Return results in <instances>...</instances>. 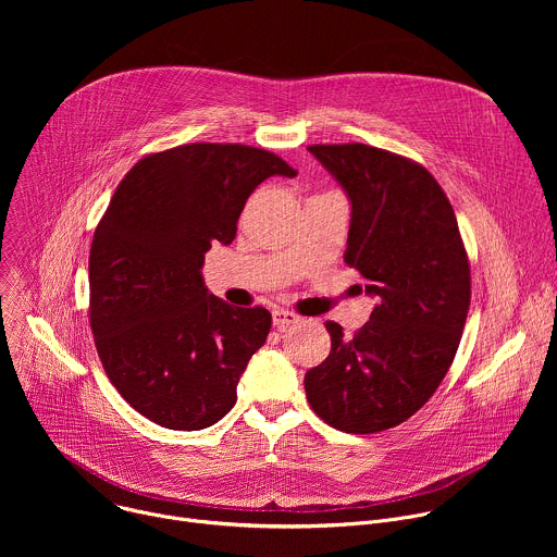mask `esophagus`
Instances as JSON below:
<instances>
[{"label":"esophagus","mask_w":557,"mask_h":557,"mask_svg":"<svg viewBox=\"0 0 557 557\" xmlns=\"http://www.w3.org/2000/svg\"><path fill=\"white\" fill-rule=\"evenodd\" d=\"M299 322V314L290 312V310H284V308H275L273 310V324L277 329H286V326H293Z\"/></svg>","instance_id":"esophagus-1"}]
</instances>
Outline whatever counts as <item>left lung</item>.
<instances>
[{"label":"left lung","mask_w":557,"mask_h":557,"mask_svg":"<svg viewBox=\"0 0 557 557\" xmlns=\"http://www.w3.org/2000/svg\"><path fill=\"white\" fill-rule=\"evenodd\" d=\"M308 151L350 198L344 260L376 306L352 337L326 322L331 355L306 372V399L335 430L383 432L419 412L454 361L471 299L467 251L423 165L363 143Z\"/></svg>","instance_id":"obj_1"}]
</instances>
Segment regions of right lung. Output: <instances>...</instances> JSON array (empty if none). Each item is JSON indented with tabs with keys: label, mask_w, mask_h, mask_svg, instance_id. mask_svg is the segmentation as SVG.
Instances as JSON below:
<instances>
[{
	"label": "right lung",
	"mask_w": 557,
	"mask_h": 557,
	"mask_svg": "<svg viewBox=\"0 0 557 557\" xmlns=\"http://www.w3.org/2000/svg\"><path fill=\"white\" fill-rule=\"evenodd\" d=\"M297 172L267 149L189 143L147 153L119 183L90 249V329L123 399L170 430H205L271 331L262 306L235 308L202 282L211 243L231 245L247 198Z\"/></svg>",
	"instance_id": "obj_1"
}]
</instances>
